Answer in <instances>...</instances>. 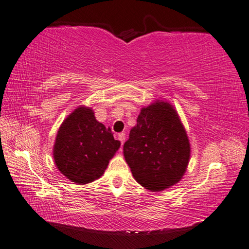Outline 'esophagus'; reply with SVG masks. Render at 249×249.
Listing matches in <instances>:
<instances>
[{
    "instance_id": "obj_1",
    "label": "esophagus",
    "mask_w": 249,
    "mask_h": 249,
    "mask_svg": "<svg viewBox=\"0 0 249 249\" xmlns=\"http://www.w3.org/2000/svg\"><path fill=\"white\" fill-rule=\"evenodd\" d=\"M118 139L121 141V144L123 145L124 141H125V134H124V133H121V134H119V135H118Z\"/></svg>"
}]
</instances>
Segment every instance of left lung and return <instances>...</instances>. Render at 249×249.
Wrapping results in <instances>:
<instances>
[{
    "mask_svg": "<svg viewBox=\"0 0 249 249\" xmlns=\"http://www.w3.org/2000/svg\"><path fill=\"white\" fill-rule=\"evenodd\" d=\"M123 153L136 181L151 192L181 181L189 162L190 143L173 106L157 99L142 108Z\"/></svg>",
    "mask_w": 249,
    "mask_h": 249,
    "instance_id": "1",
    "label": "left lung"
}]
</instances>
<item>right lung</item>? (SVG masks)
<instances>
[{
  "label": "right lung",
  "instance_id": "1",
  "mask_svg": "<svg viewBox=\"0 0 249 249\" xmlns=\"http://www.w3.org/2000/svg\"><path fill=\"white\" fill-rule=\"evenodd\" d=\"M120 145L110 127L95 118L92 108L79 106L57 130L53 145L55 166L73 183H91L103 176Z\"/></svg>",
  "mask_w": 249,
  "mask_h": 249
}]
</instances>
